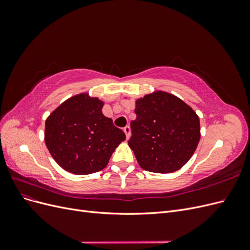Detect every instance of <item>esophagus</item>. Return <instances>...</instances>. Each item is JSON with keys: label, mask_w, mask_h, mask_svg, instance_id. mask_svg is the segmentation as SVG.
Returning <instances> with one entry per match:
<instances>
[{"label": "esophagus", "mask_w": 250, "mask_h": 250, "mask_svg": "<svg viewBox=\"0 0 250 250\" xmlns=\"http://www.w3.org/2000/svg\"><path fill=\"white\" fill-rule=\"evenodd\" d=\"M123 130H124L125 134H126V139L128 140V139H129V137H130V127L129 126H126Z\"/></svg>", "instance_id": "1"}]
</instances>
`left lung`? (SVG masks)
<instances>
[{
  "mask_svg": "<svg viewBox=\"0 0 250 250\" xmlns=\"http://www.w3.org/2000/svg\"><path fill=\"white\" fill-rule=\"evenodd\" d=\"M128 145L144 170L173 173L188 162L200 140V121L194 109L163 90L135 100Z\"/></svg>",
  "mask_w": 250,
  "mask_h": 250,
  "instance_id": "1",
  "label": "left lung"
}]
</instances>
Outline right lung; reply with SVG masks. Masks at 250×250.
<instances>
[{
  "instance_id": "right-lung-1",
  "label": "right lung",
  "mask_w": 250,
  "mask_h": 250,
  "mask_svg": "<svg viewBox=\"0 0 250 250\" xmlns=\"http://www.w3.org/2000/svg\"><path fill=\"white\" fill-rule=\"evenodd\" d=\"M104 102L88 93L75 95L53 110L44 124V143L66 172L86 175L106 167L125 133L102 113Z\"/></svg>"
}]
</instances>
